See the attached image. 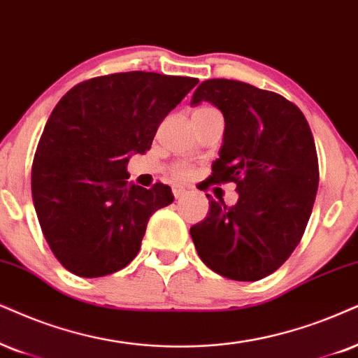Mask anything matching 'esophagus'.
Segmentation results:
<instances>
[{
	"label": "esophagus",
	"instance_id": "34e87169",
	"mask_svg": "<svg viewBox=\"0 0 358 358\" xmlns=\"http://www.w3.org/2000/svg\"><path fill=\"white\" fill-rule=\"evenodd\" d=\"M171 189H173L175 198H182V196H185V194H187V189H185L183 187H178V185H175V187Z\"/></svg>",
	"mask_w": 358,
	"mask_h": 358
}]
</instances>
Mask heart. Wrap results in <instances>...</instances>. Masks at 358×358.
I'll return each instance as SVG.
<instances>
[{"mask_svg": "<svg viewBox=\"0 0 358 358\" xmlns=\"http://www.w3.org/2000/svg\"><path fill=\"white\" fill-rule=\"evenodd\" d=\"M198 110H211V108L201 107V108H198ZM173 175L176 176V178H185V176L189 175V169L187 165H176V166H173Z\"/></svg>", "mask_w": 358, "mask_h": 358, "instance_id": "heart-1", "label": "heart"}]
</instances>
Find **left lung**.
Instances as JSON below:
<instances>
[{
    "instance_id": "8db88e82",
    "label": "left lung",
    "mask_w": 358,
    "mask_h": 358,
    "mask_svg": "<svg viewBox=\"0 0 358 358\" xmlns=\"http://www.w3.org/2000/svg\"><path fill=\"white\" fill-rule=\"evenodd\" d=\"M210 102L224 117L210 183H236L238 203L210 194L206 218L189 228L198 256L233 280H259L286 262L310 218L319 187L314 137L287 99L229 79L198 85L192 106Z\"/></svg>"
}]
</instances>
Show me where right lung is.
I'll use <instances>...</instances> for the list:
<instances>
[{"label": "right lung", "instance_id": "right-lung-1", "mask_svg": "<svg viewBox=\"0 0 358 358\" xmlns=\"http://www.w3.org/2000/svg\"><path fill=\"white\" fill-rule=\"evenodd\" d=\"M198 84L194 78L120 72L80 83L49 115L31 173L44 238L80 278H101L137 256L150 216L173 201L169 185L127 182L158 125Z\"/></svg>", "mask_w": 358, "mask_h": 358}]
</instances>
